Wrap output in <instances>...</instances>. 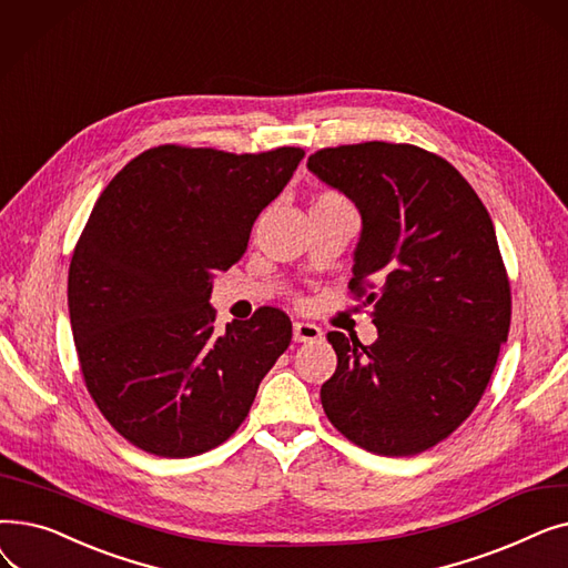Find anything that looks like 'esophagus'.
Here are the masks:
<instances>
[{
	"instance_id": "1",
	"label": "esophagus",
	"mask_w": 568,
	"mask_h": 568,
	"mask_svg": "<svg viewBox=\"0 0 568 568\" xmlns=\"http://www.w3.org/2000/svg\"><path fill=\"white\" fill-rule=\"evenodd\" d=\"M292 336L296 343H306V341H317L322 338V329L317 324L311 322H294L292 326Z\"/></svg>"
}]
</instances>
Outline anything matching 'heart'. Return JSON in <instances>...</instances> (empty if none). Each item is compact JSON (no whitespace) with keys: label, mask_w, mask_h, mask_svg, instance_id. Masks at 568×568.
Segmentation results:
<instances>
[{"label":"heart","mask_w":568,"mask_h":568,"mask_svg":"<svg viewBox=\"0 0 568 568\" xmlns=\"http://www.w3.org/2000/svg\"><path fill=\"white\" fill-rule=\"evenodd\" d=\"M315 202H345L338 193H322Z\"/></svg>","instance_id":"1"}]
</instances>
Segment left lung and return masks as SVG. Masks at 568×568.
<instances>
[{
  "mask_svg": "<svg viewBox=\"0 0 568 568\" xmlns=\"http://www.w3.org/2000/svg\"><path fill=\"white\" fill-rule=\"evenodd\" d=\"M308 170L354 202L362 236L349 290L373 304L377 341L329 334L338 366L322 407L354 444L422 454L481 400L511 324L493 221L465 176L414 144L320 149Z\"/></svg>",
  "mask_w": 568,
  "mask_h": 568,
  "instance_id": "left-lung-1",
  "label": "left lung"
}]
</instances>
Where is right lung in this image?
Returning <instances> with one entry per match:
<instances>
[{"label":"right lung","mask_w":568,"mask_h":568,"mask_svg":"<svg viewBox=\"0 0 568 568\" xmlns=\"http://www.w3.org/2000/svg\"><path fill=\"white\" fill-rule=\"evenodd\" d=\"M300 146L264 154L163 144L101 193L69 268V315L87 389L138 449L189 458L225 442L292 341L272 306L214 329L216 272L246 253Z\"/></svg>","instance_id":"1"}]
</instances>
